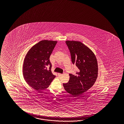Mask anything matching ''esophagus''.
Listing matches in <instances>:
<instances>
[{"instance_id": "esophagus-1", "label": "esophagus", "mask_w": 124, "mask_h": 124, "mask_svg": "<svg viewBox=\"0 0 124 124\" xmlns=\"http://www.w3.org/2000/svg\"><path fill=\"white\" fill-rule=\"evenodd\" d=\"M58 75L59 76H61V75H63L62 74H60V73H58Z\"/></svg>"}]
</instances>
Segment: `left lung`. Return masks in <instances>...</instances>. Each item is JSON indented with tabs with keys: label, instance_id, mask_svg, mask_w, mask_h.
Wrapping results in <instances>:
<instances>
[{
	"label": "left lung",
	"instance_id": "8db88e82",
	"mask_svg": "<svg viewBox=\"0 0 124 124\" xmlns=\"http://www.w3.org/2000/svg\"><path fill=\"white\" fill-rule=\"evenodd\" d=\"M73 64L79 69L76 75L70 74L67 83L63 84L65 90L73 97L82 94L92 86L97 78V60L94 52L82 43L66 41Z\"/></svg>",
	"mask_w": 124,
	"mask_h": 124
}]
</instances>
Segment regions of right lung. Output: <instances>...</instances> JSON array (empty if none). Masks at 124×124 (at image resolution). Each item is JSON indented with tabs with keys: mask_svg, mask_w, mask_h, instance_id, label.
<instances>
[{
	"mask_svg": "<svg viewBox=\"0 0 124 124\" xmlns=\"http://www.w3.org/2000/svg\"><path fill=\"white\" fill-rule=\"evenodd\" d=\"M57 41L43 40L32 46L25 56L23 77L27 83L36 90L47 89L55 76L51 72L49 57ZM49 65V69L46 66Z\"/></svg>",
	"mask_w": 124,
	"mask_h": 124,
	"instance_id": "obj_1",
	"label": "right lung"
}]
</instances>
